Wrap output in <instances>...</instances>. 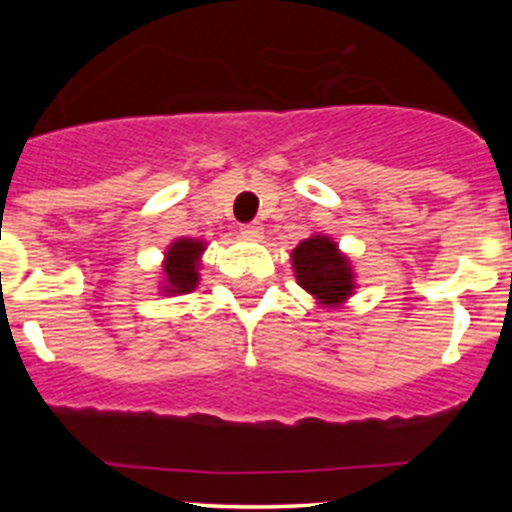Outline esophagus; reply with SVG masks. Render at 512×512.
<instances>
[{"label": "esophagus", "mask_w": 512, "mask_h": 512, "mask_svg": "<svg viewBox=\"0 0 512 512\" xmlns=\"http://www.w3.org/2000/svg\"><path fill=\"white\" fill-rule=\"evenodd\" d=\"M240 235L250 242H260L262 240V225L260 223H250L240 227Z\"/></svg>", "instance_id": "1"}]
</instances>
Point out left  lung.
Segmentation results:
<instances>
[{
  "label": "left lung",
  "mask_w": 512,
  "mask_h": 512,
  "mask_svg": "<svg viewBox=\"0 0 512 512\" xmlns=\"http://www.w3.org/2000/svg\"><path fill=\"white\" fill-rule=\"evenodd\" d=\"M297 285L324 309H339L356 292V275L349 255L334 237L314 232L289 255Z\"/></svg>",
  "instance_id": "8db88e82"
}]
</instances>
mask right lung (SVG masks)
<instances>
[{
	"mask_svg": "<svg viewBox=\"0 0 512 512\" xmlns=\"http://www.w3.org/2000/svg\"><path fill=\"white\" fill-rule=\"evenodd\" d=\"M205 247H208V242L195 240V237H178L165 247L158 282L160 294L178 297V294H190L200 285V265H203Z\"/></svg>",
	"mask_w": 512,
	"mask_h": 512,
	"instance_id": "right-lung-1",
	"label": "right lung"
}]
</instances>
